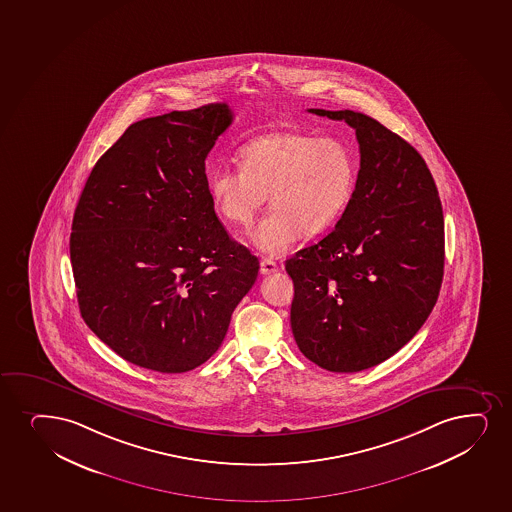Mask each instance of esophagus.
<instances>
[{"mask_svg": "<svg viewBox=\"0 0 512 512\" xmlns=\"http://www.w3.org/2000/svg\"><path fill=\"white\" fill-rule=\"evenodd\" d=\"M277 271V264L274 260L271 259H262L260 262V274H264V276H269L272 272Z\"/></svg>", "mask_w": 512, "mask_h": 512, "instance_id": "1", "label": "esophagus"}]
</instances>
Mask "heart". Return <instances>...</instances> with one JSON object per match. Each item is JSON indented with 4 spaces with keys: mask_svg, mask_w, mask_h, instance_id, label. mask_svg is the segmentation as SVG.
Here are the masks:
<instances>
[{
    "mask_svg": "<svg viewBox=\"0 0 512 512\" xmlns=\"http://www.w3.org/2000/svg\"><path fill=\"white\" fill-rule=\"evenodd\" d=\"M356 185L355 157L341 140L281 130L240 149V169L209 175L217 214L233 228H250L267 195L272 211L253 228V247L283 255L301 235H320L343 216Z\"/></svg>",
    "mask_w": 512,
    "mask_h": 512,
    "instance_id": "heart-1",
    "label": "heart"
}]
</instances>
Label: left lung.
Instances as JSON below:
<instances>
[{"mask_svg":"<svg viewBox=\"0 0 512 512\" xmlns=\"http://www.w3.org/2000/svg\"><path fill=\"white\" fill-rule=\"evenodd\" d=\"M355 128L360 171L336 229L286 260L295 283L291 329L329 372H361L403 348L439 298L444 214L413 145L356 111L308 109Z\"/></svg>","mask_w":512,"mask_h":512,"instance_id":"left-lung-1","label":"left lung"}]
</instances>
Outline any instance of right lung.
<instances>
[{"instance_id":"obj_1","label":"right lung","mask_w":512,"mask_h":512,"mask_svg":"<svg viewBox=\"0 0 512 512\" xmlns=\"http://www.w3.org/2000/svg\"><path fill=\"white\" fill-rule=\"evenodd\" d=\"M228 104L137 121L104 152L73 216L80 313L133 365L193 370L216 353L259 259L217 219L205 157Z\"/></svg>"}]
</instances>
